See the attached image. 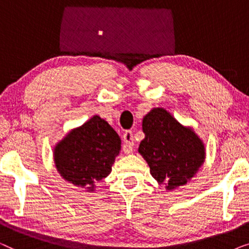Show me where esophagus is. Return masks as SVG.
I'll list each match as a JSON object with an SVG mask.
<instances>
[{"label": "esophagus", "instance_id": "1", "mask_svg": "<svg viewBox=\"0 0 249 249\" xmlns=\"http://www.w3.org/2000/svg\"><path fill=\"white\" fill-rule=\"evenodd\" d=\"M124 153L125 154H130V153H132V147H134V144H135L132 131H130V130L124 131Z\"/></svg>", "mask_w": 249, "mask_h": 249}]
</instances>
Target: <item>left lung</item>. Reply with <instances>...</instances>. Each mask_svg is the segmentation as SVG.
Here are the masks:
<instances>
[{
  "mask_svg": "<svg viewBox=\"0 0 249 249\" xmlns=\"http://www.w3.org/2000/svg\"><path fill=\"white\" fill-rule=\"evenodd\" d=\"M145 138L138 152L149 171L168 190L186 185L205 161V146L192 128L179 124L168 111L155 107L142 119Z\"/></svg>",
  "mask_w": 249,
  "mask_h": 249,
  "instance_id": "1",
  "label": "left lung"
}]
</instances>
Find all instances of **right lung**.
Instances as JSON below:
<instances>
[{"label": "right lung", "instance_id": "right-lung-1", "mask_svg": "<svg viewBox=\"0 0 249 249\" xmlns=\"http://www.w3.org/2000/svg\"><path fill=\"white\" fill-rule=\"evenodd\" d=\"M120 149L121 139L114 129L94 115L57 142L54 163L64 180L94 192L95 183L111 173Z\"/></svg>", "mask_w": 249, "mask_h": 249}]
</instances>
